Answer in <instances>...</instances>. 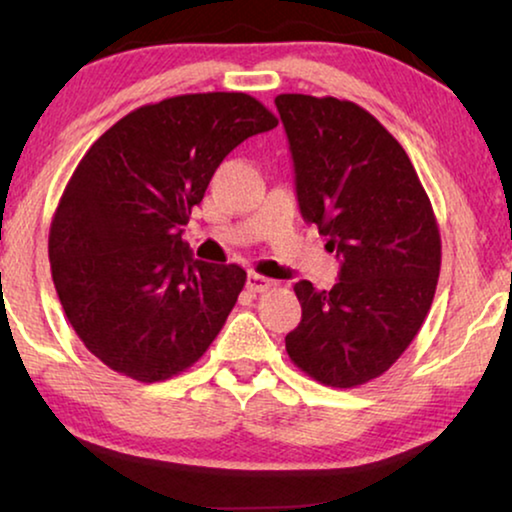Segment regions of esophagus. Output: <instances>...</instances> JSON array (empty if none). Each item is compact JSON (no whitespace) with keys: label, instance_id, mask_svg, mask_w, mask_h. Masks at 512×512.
<instances>
[{"label":"esophagus","instance_id":"34e87169","mask_svg":"<svg viewBox=\"0 0 512 512\" xmlns=\"http://www.w3.org/2000/svg\"><path fill=\"white\" fill-rule=\"evenodd\" d=\"M272 279H268V277H263V275H256V272H249V277H247V289L251 291V293H265V291H270L272 289Z\"/></svg>","mask_w":512,"mask_h":512}]
</instances>
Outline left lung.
<instances>
[{
	"label": "left lung",
	"instance_id": "obj_1",
	"mask_svg": "<svg viewBox=\"0 0 512 512\" xmlns=\"http://www.w3.org/2000/svg\"><path fill=\"white\" fill-rule=\"evenodd\" d=\"M300 214L340 261L331 291L300 279L286 352L328 387H359L394 366L431 310L440 233L403 146L359 104L277 95Z\"/></svg>",
	"mask_w": 512,
	"mask_h": 512
}]
</instances>
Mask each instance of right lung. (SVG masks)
I'll return each mask as SVG.
<instances>
[{
  "label": "right lung",
  "mask_w": 512,
  "mask_h": 512,
  "mask_svg": "<svg viewBox=\"0 0 512 512\" xmlns=\"http://www.w3.org/2000/svg\"><path fill=\"white\" fill-rule=\"evenodd\" d=\"M272 128L247 93L179 95L130 111L81 158L48 258L69 324L104 366L163 382L212 345L247 272L193 258L181 226L221 160Z\"/></svg>",
  "instance_id": "1"
}]
</instances>
